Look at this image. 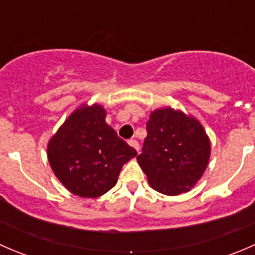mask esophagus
<instances>
[{
  "instance_id": "1",
  "label": "esophagus",
  "mask_w": 255,
  "mask_h": 255,
  "mask_svg": "<svg viewBox=\"0 0 255 255\" xmlns=\"http://www.w3.org/2000/svg\"><path fill=\"white\" fill-rule=\"evenodd\" d=\"M128 144H129L130 146H133V148H134L135 150H137V151L139 150V148H140V146H139V143H138L137 140H135V139H130V140H128Z\"/></svg>"
}]
</instances>
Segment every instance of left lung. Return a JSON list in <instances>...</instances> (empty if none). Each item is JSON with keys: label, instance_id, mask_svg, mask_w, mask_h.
Wrapping results in <instances>:
<instances>
[{"label": "left lung", "instance_id": "obj_1", "mask_svg": "<svg viewBox=\"0 0 255 255\" xmlns=\"http://www.w3.org/2000/svg\"><path fill=\"white\" fill-rule=\"evenodd\" d=\"M146 133L137 160L150 186L170 196L191 190L206 170L211 153L201 123L168 107L150 113Z\"/></svg>", "mask_w": 255, "mask_h": 255}]
</instances>
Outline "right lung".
I'll return each instance as SVG.
<instances>
[{"instance_id": "right-lung-1", "label": "right lung", "mask_w": 255, "mask_h": 255, "mask_svg": "<svg viewBox=\"0 0 255 255\" xmlns=\"http://www.w3.org/2000/svg\"><path fill=\"white\" fill-rule=\"evenodd\" d=\"M101 105L81 106L48 143L55 176L80 197H99L117 184L121 169L137 155L105 121Z\"/></svg>"}]
</instances>
